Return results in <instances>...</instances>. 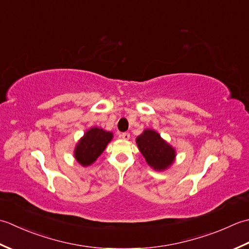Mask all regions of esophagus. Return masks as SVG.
Returning a JSON list of instances; mask_svg holds the SVG:
<instances>
[{
  "label": "esophagus",
  "instance_id": "obj_1",
  "mask_svg": "<svg viewBox=\"0 0 249 249\" xmlns=\"http://www.w3.org/2000/svg\"><path fill=\"white\" fill-rule=\"evenodd\" d=\"M120 138L124 140V141H128L130 139V133H129V132H124V133H121Z\"/></svg>",
  "mask_w": 249,
  "mask_h": 249
}]
</instances>
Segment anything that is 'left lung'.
<instances>
[{
  "label": "left lung",
  "mask_w": 249,
  "mask_h": 249,
  "mask_svg": "<svg viewBox=\"0 0 249 249\" xmlns=\"http://www.w3.org/2000/svg\"><path fill=\"white\" fill-rule=\"evenodd\" d=\"M135 141L139 150L151 169L162 172L174 163L176 149L162 139L156 130L145 129Z\"/></svg>",
  "instance_id": "obj_1"
}]
</instances>
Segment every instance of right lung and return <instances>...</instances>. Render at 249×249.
Wrapping results in <instances>:
<instances>
[{"label":"right lung","instance_id":"obj_1","mask_svg":"<svg viewBox=\"0 0 249 249\" xmlns=\"http://www.w3.org/2000/svg\"><path fill=\"white\" fill-rule=\"evenodd\" d=\"M113 138V132L106 131L99 126L88 129L76 143L74 148L75 160L85 167L94 163Z\"/></svg>","mask_w":249,"mask_h":249}]
</instances>
